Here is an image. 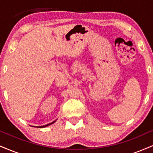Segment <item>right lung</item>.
<instances>
[{
  "label": "right lung",
  "instance_id": "obj_1",
  "mask_svg": "<svg viewBox=\"0 0 153 153\" xmlns=\"http://www.w3.org/2000/svg\"><path fill=\"white\" fill-rule=\"evenodd\" d=\"M55 122V121H54V122H52V123H50V124H47V125H44V126H41V127H40V128H43V127H47V126H49V125H50V124H53V123H54Z\"/></svg>",
  "mask_w": 153,
  "mask_h": 153
}]
</instances>
